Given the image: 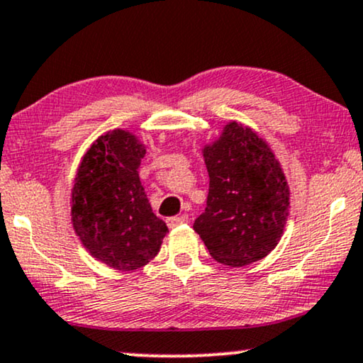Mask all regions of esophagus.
<instances>
[{"label": "esophagus", "mask_w": 363, "mask_h": 363, "mask_svg": "<svg viewBox=\"0 0 363 363\" xmlns=\"http://www.w3.org/2000/svg\"><path fill=\"white\" fill-rule=\"evenodd\" d=\"M186 221V218L184 216H172V218H167V226L169 228H176V226H179V224H182Z\"/></svg>", "instance_id": "34e87169"}]
</instances>
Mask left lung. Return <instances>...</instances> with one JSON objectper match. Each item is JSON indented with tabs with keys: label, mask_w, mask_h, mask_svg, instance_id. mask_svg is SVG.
Masks as SVG:
<instances>
[{
	"label": "left lung",
	"mask_w": 363,
	"mask_h": 363,
	"mask_svg": "<svg viewBox=\"0 0 363 363\" xmlns=\"http://www.w3.org/2000/svg\"><path fill=\"white\" fill-rule=\"evenodd\" d=\"M203 155L209 194L194 231L219 263L236 268L263 259L278 245L290 208L281 166L269 145L238 122H229Z\"/></svg>",
	"instance_id": "8db88e82"
}]
</instances>
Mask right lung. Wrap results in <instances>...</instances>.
I'll use <instances>...</instances> for the list:
<instances>
[{"label":"right lung","instance_id":"right-lung-1","mask_svg":"<svg viewBox=\"0 0 363 363\" xmlns=\"http://www.w3.org/2000/svg\"><path fill=\"white\" fill-rule=\"evenodd\" d=\"M145 145L116 128L82 159L72 189V223L86 251L118 272H134L159 253L169 229L140 184Z\"/></svg>","mask_w":363,"mask_h":363}]
</instances>
